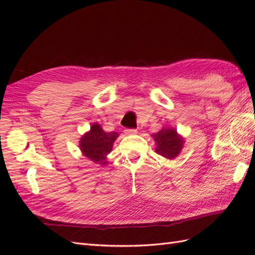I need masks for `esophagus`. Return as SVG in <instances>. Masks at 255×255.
Here are the masks:
<instances>
[{
    "label": "esophagus",
    "mask_w": 255,
    "mask_h": 255,
    "mask_svg": "<svg viewBox=\"0 0 255 255\" xmlns=\"http://www.w3.org/2000/svg\"><path fill=\"white\" fill-rule=\"evenodd\" d=\"M125 133H126V134H134V133H137V129H126V130H125Z\"/></svg>",
    "instance_id": "obj_1"
}]
</instances>
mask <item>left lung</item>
I'll use <instances>...</instances> for the list:
<instances>
[{
    "label": "left lung",
    "instance_id": "1",
    "mask_svg": "<svg viewBox=\"0 0 255 255\" xmlns=\"http://www.w3.org/2000/svg\"><path fill=\"white\" fill-rule=\"evenodd\" d=\"M156 144L155 152L166 159H174L180 154L184 144V139L174 128H163L153 134Z\"/></svg>",
    "mask_w": 255,
    "mask_h": 255
}]
</instances>
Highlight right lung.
Segmentation results:
<instances>
[{
	"mask_svg": "<svg viewBox=\"0 0 255 255\" xmlns=\"http://www.w3.org/2000/svg\"><path fill=\"white\" fill-rule=\"evenodd\" d=\"M118 137L115 131L105 132L101 125H92L91 130L84 133L80 140V149L83 155L96 164L104 165L107 163L106 155L113 149V143Z\"/></svg>",
	"mask_w": 255,
	"mask_h": 255,
	"instance_id": "right-lung-1",
	"label": "right lung"
}]
</instances>
